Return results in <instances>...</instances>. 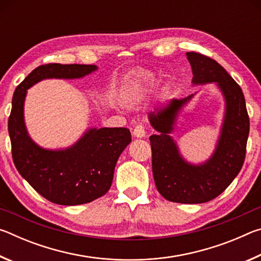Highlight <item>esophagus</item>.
<instances>
[{"instance_id": "1", "label": "esophagus", "mask_w": 261, "mask_h": 261, "mask_svg": "<svg viewBox=\"0 0 261 261\" xmlns=\"http://www.w3.org/2000/svg\"><path fill=\"white\" fill-rule=\"evenodd\" d=\"M134 135L137 138H143L146 135V131H145V126L143 124H138L134 129Z\"/></svg>"}]
</instances>
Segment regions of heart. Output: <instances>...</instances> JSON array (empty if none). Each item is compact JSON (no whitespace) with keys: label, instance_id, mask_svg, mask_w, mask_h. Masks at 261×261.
<instances>
[{"label":"heart","instance_id":"obj_1","mask_svg":"<svg viewBox=\"0 0 261 261\" xmlns=\"http://www.w3.org/2000/svg\"><path fill=\"white\" fill-rule=\"evenodd\" d=\"M152 79V73L147 71L137 72L129 79V83L126 84L123 92V96L124 99L129 101H138L143 93L145 92V88L148 85V83Z\"/></svg>","mask_w":261,"mask_h":261}]
</instances>
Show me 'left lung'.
<instances>
[{
	"instance_id": "1",
	"label": "left lung",
	"mask_w": 261,
	"mask_h": 261,
	"mask_svg": "<svg viewBox=\"0 0 261 261\" xmlns=\"http://www.w3.org/2000/svg\"><path fill=\"white\" fill-rule=\"evenodd\" d=\"M192 68L193 85L215 83L226 100V113L216 148L208 160L191 165L179 154L169 134L176 117L193 94L173 99L148 114L151 125L159 134L149 137L152 169L158 191L165 199L180 204H201L214 199L240 173L245 160L250 131L244 94L240 85L218 62L199 53H187Z\"/></svg>"
}]
</instances>
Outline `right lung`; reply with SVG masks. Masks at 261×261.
Here are the masks:
<instances>
[{"mask_svg": "<svg viewBox=\"0 0 261 261\" xmlns=\"http://www.w3.org/2000/svg\"><path fill=\"white\" fill-rule=\"evenodd\" d=\"M96 69L86 64H43L17 86L12 96L8 121L12 160L31 187L57 205L87 204L107 193L118 158L131 143V134L126 127L90 129L71 147L45 149L30 138L26 130V92L42 79L82 78Z\"/></svg>", "mask_w": 261, "mask_h": 261, "instance_id": "right-lung-1", "label": "right lung"}]
</instances>
